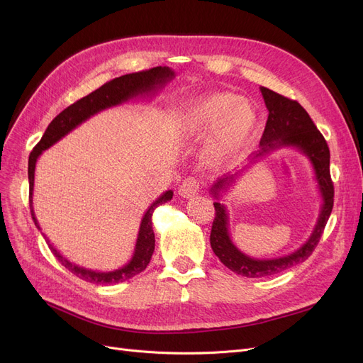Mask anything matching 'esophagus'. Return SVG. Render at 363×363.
<instances>
[{
  "label": "esophagus",
  "instance_id": "esophagus-1",
  "mask_svg": "<svg viewBox=\"0 0 363 363\" xmlns=\"http://www.w3.org/2000/svg\"><path fill=\"white\" fill-rule=\"evenodd\" d=\"M200 189H201V186H200V184H199L197 179H194V178H186V179L179 185L178 194H179L181 197H184V199H191V197H194L196 194L200 193Z\"/></svg>",
  "mask_w": 363,
  "mask_h": 363
}]
</instances>
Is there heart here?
<instances>
[{
	"instance_id": "heart-1",
	"label": "heart",
	"mask_w": 363,
	"mask_h": 363,
	"mask_svg": "<svg viewBox=\"0 0 363 363\" xmlns=\"http://www.w3.org/2000/svg\"><path fill=\"white\" fill-rule=\"evenodd\" d=\"M259 114L253 104L233 92H212L185 103L178 116V135L200 140L207 133L203 159L211 166L235 162L253 143Z\"/></svg>"
}]
</instances>
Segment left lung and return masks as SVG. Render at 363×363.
<instances>
[{
  "mask_svg": "<svg viewBox=\"0 0 363 363\" xmlns=\"http://www.w3.org/2000/svg\"><path fill=\"white\" fill-rule=\"evenodd\" d=\"M260 92L263 95L266 108L269 111V116L266 121L264 132L260 140V150L255 152L250 163H256L262 157L268 156L271 151L284 147H293L298 150L301 155L309 159L313 167L318 189L322 197V206L311 237L300 249L277 259H255L244 255L233 242L230 235V220H228L230 218H228L226 207L219 201L222 194L233 186L235 178L242 170L237 172L235 175L219 178L211 188V194L216 199L213 203L216 213L211 233V245L213 253L228 269L247 278L271 277L306 260L320 240L334 204V185L330 175V148L308 111L297 101L284 97V95H279L268 88L260 86Z\"/></svg>",
  "mask_w": 363,
  "mask_h": 363,
  "instance_id": "obj_1",
  "label": "left lung"
}]
</instances>
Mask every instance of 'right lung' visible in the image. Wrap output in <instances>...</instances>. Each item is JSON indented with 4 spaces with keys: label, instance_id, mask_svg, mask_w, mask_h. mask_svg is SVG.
<instances>
[{
    "label": "right lung",
    "instance_id": "right-lung-1",
    "mask_svg": "<svg viewBox=\"0 0 363 363\" xmlns=\"http://www.w3.org/2000/svg\"><path fill=\"white\" fill-rule=\"evenodd\" d=\"M174 78H175V72L167 66H157L150 70L123 74L116 79L104 84L99 89L88 94L86 97L81 99L79 101H76L67 108H65L60 114H57V116L52 119V122L48 125V128L45 129L41 141L35 145V148L32 150L29 156V167H28L29 203H30V215L38 230H41V226L35 218L33 206H32V194H33V182H35V166H36L38 157L43 155V151L54 145L57 141H60L70 130L84 123L86 119L94 116V114H97L99 111L119 106L122 103H126L137 97H152V95H156L159 89H162L169 81H172ZM172 196H174V191L169 189V191L163 193L156 201H152V204L147 208V212L141 219L138 238H137L135 250H133L132 259L119 269L108 271V272L86 269L79 264L72 263L63 255H60V252H57L52 247V244H50V240H47L48 247L51 249L52 255L57 257V260H59L66 269H69L72 274H74L76 277L86 282L118 284V282L130 279L132 277L141 274L151 260L152 252H155V242H156L155 231H152L151 216H152V212L156 211V207L167 203L172 199Z\"/></svg>",
    "mask_w": 363,
    "mask_h": 363
}]
</instances>
